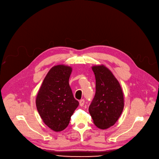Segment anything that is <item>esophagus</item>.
I'll list each match as a JSON object with an SVG mask.
<instances>
[{
	"label": "esophagus",
	"instance_id": "esophagus-1",
	"mask_svg": "<svg viewBox=\"0 0 159 159\" xmlns=\"http://www.w3.org/2000/svg\"><path fill=\"white\" fill-rule=\"evenodd\" d=\"M84 103H85V101H84V99H82V100H80V101H79V104H80V106H84Z\"/></svg>",
	"mask_w": 159,
	"mask_h": 159
}]
</instances>
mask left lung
Here are the masks:
<instances>
[{"label": "left lung", "instance_id": "8db88e82", "mask_svg": "<svg viewBox=\"0 0 159 159\" xmlns=\"http://www.w3.org/2000/svg\"><path fill=\"white\" fill-rule=\"evenodd\" d=\"M96 80L95 95L89 112L95 126L101 129L116 123L124 106V93L113 73L103 64L91 66Z\"/></svg>", "mask_w": 159, "mask_h": 159}]
</instances>
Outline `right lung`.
Segmentation results:
<instances>
[{"mask_svg":"<svg viewBox=\"0 0 159 159\" xmlns=\"http://www.w3.org/2000/svg\"><path fill=\"white\" fill-rule=\"evenodd\" d=\"M71 66H54L49 70L36 97V106L42 120L54 131L67 128L79 106L69 84Z\"/></svg>","mask_w":159,"mask_h":159,"instance_id":"1","label":"right lung"}]
</instances>
